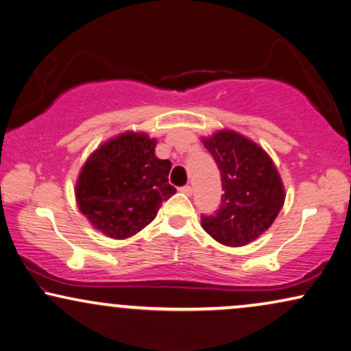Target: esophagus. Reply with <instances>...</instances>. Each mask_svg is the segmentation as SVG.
I'll use <instances>...</instances> for the list:
<instances>
[{
    "mask_svg": "<svg viewBox=\"0 0 351 351\" xmlns=\"http://www.w3.org/2000/svg\"><path fill=\"white\" fill-rule=\"evenodd\" d=\"M180 193H183L186 195H191V194H193V188H191V186H183V188H180Z\"/></svg>",
    "mask_w": 351,
    "mask_h": 351,
    "instance_id": "1",
    "label": "esophagus"
}]
</instances>
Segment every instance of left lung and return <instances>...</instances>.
<instances>
[{
  "instance_id": "8db88e82",
  "label": "left lung",
  "mask_w": 351,
  "mask_h": 351,
  "mask_svg": "<svg viewBox=\"0 0 351 351\" xmlns=\"http://www.w3.org/2000/svg\"><path fill=\"white\" fill-rule=\"evenodd\" d=\"M217 162L224 194L202 228L219 244L241 247L268 230L284 204V186L268 154L239 133L219 132L204 139Z\"/></svg>"
}]
</instances>
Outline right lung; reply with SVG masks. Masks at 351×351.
<instances>
[{
    "instance_id": "right-lung-1",
    "label": "right lung",
    "mask_w": 351,
    "mask_h": 351,
    "mask_svg": "<svg viewBox=\"0 0 351 351\" xmlns=\"http://www.w3.org/2000/svg\"><path fill=\"white\" fill-rule=\"evenodd\" d=\"M171 162L156 157V139L120 134L93 152L78 176L77 204L93 226L112 239H127L156 218L176 189Z\"/></svg>"
}]
</instances>
